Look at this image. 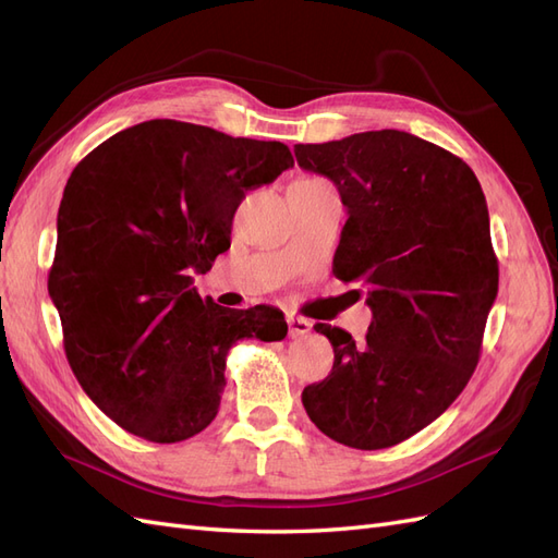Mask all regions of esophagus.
I'll list each match as a JSON object with an SVG mask.
<instances>
[{"label": "esophagus", "instance_id": "34e87169", "mask_svg": "<svg viewBox=\"0 0 558 558\" xmlns=\"http://www.w3.org/2000/svg\"><path fill=\"white\" fill-rule=\"evenodd\" d=\"M312 332V320L302 316H289V337L298 340V337H307Z\"/></svg>", "mask_w": 558, "mask_h": 558}]
</instances>
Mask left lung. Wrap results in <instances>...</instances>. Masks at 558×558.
<instances>
[{
	"mask_svg": "<svg viewBox=\"0 0 558 558\" xmlns=\"http://www.w3.org/2000/svg\"><path fill=\"white\" fill-rule=\"evenodd\" d=\"M302 170L328 177L347 207L332 275L367 286L363 342L326 324L335 363L302 391L320 433L353 449L408 440L461 396L498 295L482 185L449 150L410 132L295 144Z\"/></svg>",
	"mask_w": 558,
	"mask_h": 558,
	"instance_id": "1",
	"label": "left lung"
}]
</instances>
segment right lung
<instances>
[{
    "instance_id": "obj_1",
    "label": "right lung",
    "mask_w": 558,
    "mask_h": 558,
    "mask_svg": "<svg viewBox=\"0 0 558 558\" xmlns=\"http://www.w3.org/2000/svg\"><path fill=\"white\" fill-rule=\"evenodd\" d=\"M289 167L281 142L156 118L113 134L66 179L48 293L78 384L128 433L172 445L205 430L230 347L289 332L279 310L218 307L191 277L230 248L246 191Z\"/></svg>"
}]
</instances>
